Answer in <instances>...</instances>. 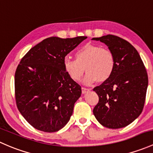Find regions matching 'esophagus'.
Returning a JSON list of instances; mask_svg holds the SVG:
<instances>
[{
    "mask_svg": "<svg viewBox=\"0 0 153 153\" xmlns=\"http://www.w3.org/2000/svg\"><path fill=\"white\" fill-rule=\"evenodd\" d=\"M90 91L89 88H82V94H85V93H87L88 91Z\"/></svg>",
    "mask_w": 153,
    "mask_h": 153,
    "instance_id": "esophagus-1",
    "label": "esophagus"
}]
</instances>
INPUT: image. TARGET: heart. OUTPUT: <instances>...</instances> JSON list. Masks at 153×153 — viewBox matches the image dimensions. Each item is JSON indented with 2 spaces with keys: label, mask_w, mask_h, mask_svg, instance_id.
<instances>
[{
  "label": "heart",
  "mask_w": 153,
  "mask_h": 153,
  "mask_svg": "<svg viewBox=\"0 0 153 153\" xmlns=\"http://www.w3.org/2000/svg\"><path fill=\"white\" fill-rule=\"evenodd\" d=\"M65 73L74 82H79L85 73L83 83L91 85L99 80L104 82L112 76L116 68V58L111 50L98 45H86L75 53V59L63 60Z\"/></svg>",
  "instance_id": "heart-1"
}]
</instances>
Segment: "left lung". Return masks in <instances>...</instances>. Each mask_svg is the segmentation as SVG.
Instances as JSON below:
<instances>
[{"mask_svg":"<svg viewBox=\"0 0 153 153\" xmlns=\"http://www.w3.org/2000/svg\"><path fill=\"white\" fill-rule=\"evenodd\" d=\"M92 40L104 42L116 58L112 76L94 88L99 96L94 115L104 127H124L137 119L144 108L148 86L145 66L137 50L121 37L108 34Z\"/></svg>","mask_w":153,"mask_h":153,"instance_id":"obj_1","label":"left lung"}]
</instances>
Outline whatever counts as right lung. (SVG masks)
Segmentation results:
<instances>
[{
    "label": "right lung",
    "instance_id": "obj_1",
    "mask_svg": "<svg viewBox=\"0 0 153 153\" xmlns=\"http://www.w3.org/2000/svg\"><path fill=\"white\" fill-rule=\"evenodd\" d=\"M87 37H51L31 48L15 75L18 111L35 129L53 133L70 120L81 86L65 73L63 60Z\"/></svg>",
    "mask_w": 153,
    "mask_h": 153
}]
</instances>
